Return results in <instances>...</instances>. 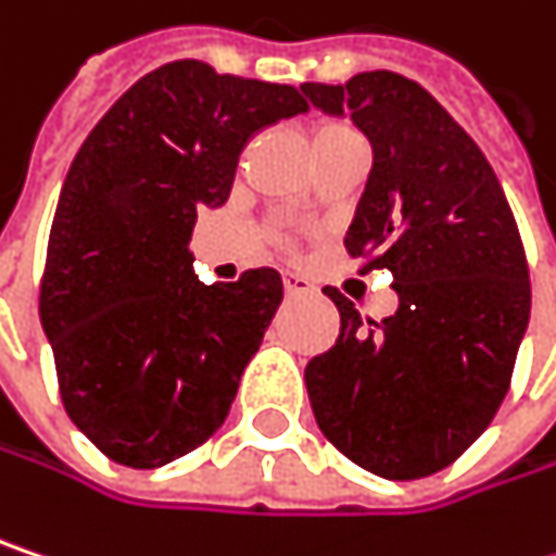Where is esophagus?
I'll return each instance as SVG.
<instances>
[{
    "instance_id": "34e87169",
    "label": "esophagus",
    "mask_w": 556,
    "mask_h": 556,
    "mask_svg": "<svg viewBox=\"0 0 556 556\" xmlns=\"http://www.w3.org/2000/svg\"><path fill=\"white\" fill-rule=\"evenodd\" d=\"M282 286H286L289 295H308V292H315V286L305 277H299V274H286V277H282Z\"/></svg>"
}]
</instances>
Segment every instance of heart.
Returning <instances> with one entry per match:
<instances>
[{
    "instance_id": "heart-1",
    "label": "heart",
    "mask_w": 556,
    "mask_h": 556,
    "mask_svg": "<svg viewBox=\"0 0 556 556\" xmlns=\"http://www.w3.org/2000/svg\"><path fill=\"white\" fill-rule=\"evenodd\" d=\"M340 136H353V129L346 124H321L315 127V142H330V139H340Z\"/></svg>"
}]
</instances>
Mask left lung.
<instances>
[{
	"label": "left lung",
	"instance_id": "left-lung-1",
	"mask_svg": "<svg viewBox=\"0 0 556 556\" xmlns=\"http://www.w3.org/2000/svg\"><path fill=\"white\" fill-rule=\"evenodd\" d=\"M305 98L372 142V172L343 244L391 270V318L328 289L340 337L305 366L315 420L350 462L388 480L448 468L496 417L529 328L519 226L478 142L410 78L376 70Z\"/></svg>",
	"mask_w": 556,
	"mask_h": 556
}]
</instances>
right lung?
Here are the masks:
<instances>
[{
	"label": "right lung",
	"instance_id": "obj_1",
	"mask_svg": "<svg viewBox=\"0 0 556 556\" xmlns=\"http://www.w3.org/2000/svg\"><path fill=\"white\" fill-rule=\"evenodd\" d=\"M308 111L292 85L200 60L142 76L66 175L40 277L60 397L111 462L162 468L228 417L282 302L277 270L200 282L197 210L223 206L248 139Z\"/></svg>",
	"mask_w": 556,
	"mask_h": 556
}]
</instances>
